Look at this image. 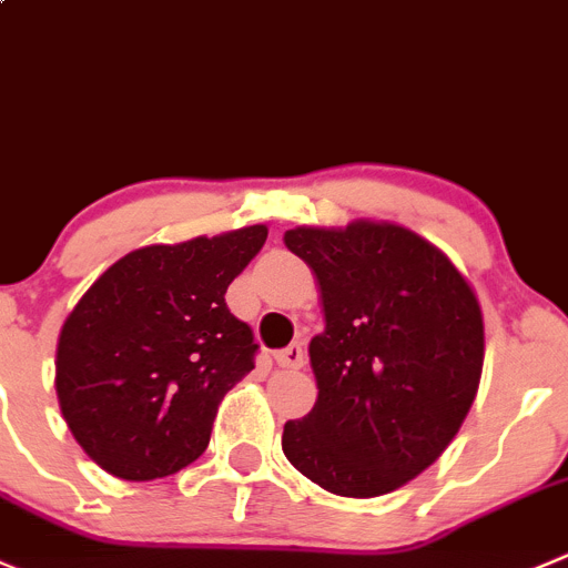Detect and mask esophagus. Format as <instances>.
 <instances>
[{"mask_svg":"<svg viewBox=\"0 0 568 568\" xmlns=\"http://www.w3.org/2000/svg\"><path fill=\"white\" fill-rule=\"evenodd\" d=\"M274 361H277L280 368H302V363H305V349H302V344H291L285 346V349H280L277 355H274Z\"/></svg>","mask_w":568,"mask_h":568,"instance_id":"obj_1","label":"esophagus"}]
</instances>
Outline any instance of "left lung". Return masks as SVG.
I'll return each mask as SVG.
<instances>
[{
    "instance_id": "obj_1",
    "label": "left lung",
    "mask_w": 568,
    "mask_h": 568,
    "mask_svg": "<svg viewBox=\"0 0 568 568\" xmlns=\"http://www.w3.org/2000/svg\"><path fill=\"white\" fill-rule=\"evenodd\" d=\"M307 263L324 329L311 355L316 405L283 453L324 491L372 499L442 458L480 388L486 327L464 272L396 222L285 230Z\"/></svg>"
}]
</instances>
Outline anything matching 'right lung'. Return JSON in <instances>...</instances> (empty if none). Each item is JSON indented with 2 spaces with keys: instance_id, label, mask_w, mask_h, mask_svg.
I'll list each match as a JSON object with an SVG mask.
<instances>
[{
  "instance_id": "1",
  "label": "right lung",
  "mask_w": 568,
  "mask_h": 568,
  "mask_svg": "<svg viewBox=\"0 0 568 568\" xmlns=\"http://www.w3.org/2000/svg\"><path fill=\"white\" fill-rule=\"evenodd\" d=\"M266 224L150 244L104 268L65 316L54 390L82 453L119 480L194 464L224 394L255 368L230 283L266 244Z\"/></svg>"
}]
</instances>
